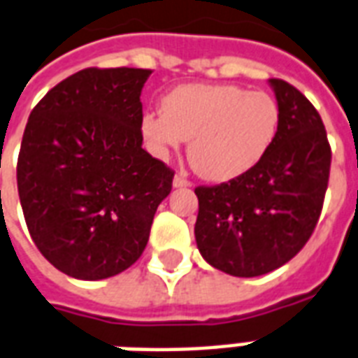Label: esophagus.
Segmentation results:
<instances>
[{
    "mask_svg": "<svg viewBox=\"0 0 358 358\" xmlns=\"http://www.w3.org/2000/svg\"><path fill=\"white\" fill-rule=\"evenodd\" d=\"M173 185L174 187H189L191 182L187 178H185L184 174H176L173 180Z\"/></svg>",
    "mask_w": 358,
    "mask_h": 358,
    "instance_id": "34e87169",
    "label": "esophagus"
}]
</instances>
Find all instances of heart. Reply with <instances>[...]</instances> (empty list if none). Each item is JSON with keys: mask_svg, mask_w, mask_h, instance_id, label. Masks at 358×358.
I'll list each match as a JSON object with an SVG mask.
<instances>
[{"mask_svg": "<svg viewBox=\"0 0 358 358\" xmlns=\"http://www.w3.org/2000/svg\"><path fill=\"white\" fill-rule=\"evenodd\" d=\"M280 106L263 90L233 84H182L161 101V113L141 118V133L155 155L187 144L193 171L210 182H229L252 171L274 144Z\"/></svg>", "mask_w": 358, "mask_h": 358, "instance_id": "b5f03b06", "label": "heart"}]
</instances>
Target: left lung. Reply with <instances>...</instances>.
<instances>
[{
  "label": "left lung",
  "instance_id": "obj_1",
  "mask_svg": "<svg viewBox=\"0 0 358 358\" xmlns=\"http://www.w3.org/2000/svg\"><path fill=\"white\" fill-rule=\"evenodd\" d=\"M280 127L268 154L238 178L197 187L195 242L214 268L255 278L280 268L317 225L331 173L321 116L299 90L270 78Z\"/></svg>",
  "mask_w": 358,
  "mask_h": 358
}]
</instances>
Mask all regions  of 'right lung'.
<instances>
[{"mask_svg": "<svg viewBox=\"0 0 358 358\" xmlns=\"http://www.w3.org/2000/svg\"><path fill=\"white\" fill-rule=\"evenodd\" d=\"M150 69H82L37 103L22 136L16 182L45 259L76 280L129 268L148 244L174 173L143 148Z\"/></svg>", "mask_w": 358, "mask_h": 358, "instance_id": "add662e5", "label": "right lung"}]
</instances>
